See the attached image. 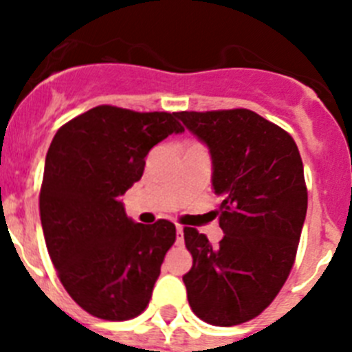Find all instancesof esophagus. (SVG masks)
<instances>
[{
    "mask_svg": "<svg viewBox=\"0 0 352 352\" xmlns=\"http://www.w3.org/2000/svg\"><path fill=\"white\" fill-rule=\"evenodd\" d=\"M176 243L178 245H182L183 243V227L179 226H176Z\"/></svg>",
    "mask_w": 352,
    "mask_h": 352,
    "instance_id": "34e87169",
    "label": "esophagus"
}]
</instances>
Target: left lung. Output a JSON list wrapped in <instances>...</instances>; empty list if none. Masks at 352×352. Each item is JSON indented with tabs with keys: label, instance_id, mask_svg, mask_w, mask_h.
Instances as JSON below:
<instances>
[{
	"label": "left lung",
	"instance_id": "obj_1",
	"mask_svg": "<svg viewBox=\"0 0 352 352\" xmlns=\"http://www.w3.org/2000/svg\"><path fill=\"white\" fill-rule=\"evenodd\" d=\"M176 116L210 148L223 231L213 247L183 229L194 259L183 276L188 303L208 324H241L275 300L296 259L309 203L303 162L284 129L248 109Z\"/></svg>",
	"mask_w": 352,
	"mask_h": 352
}]
</instances>
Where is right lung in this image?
<instances>
[{"mask_svg": "<svg viewBox=\"0 0 352 352\" xmlns=\"http://www.w3.org/2000/svg\"><path fill=\"white\" fill-rule=\"evenodd\" d=\"M174 116L98 105L65 123L49 146L43 238L72 300L98 319L138 317L176 241L173 222H132L120 201L141 179L149 149L185 130Z\"/></svg>", "mask_w": 352, "mask_h": 352, "instance_id": "obj_1", "label": "right lung"}]
</instances>
